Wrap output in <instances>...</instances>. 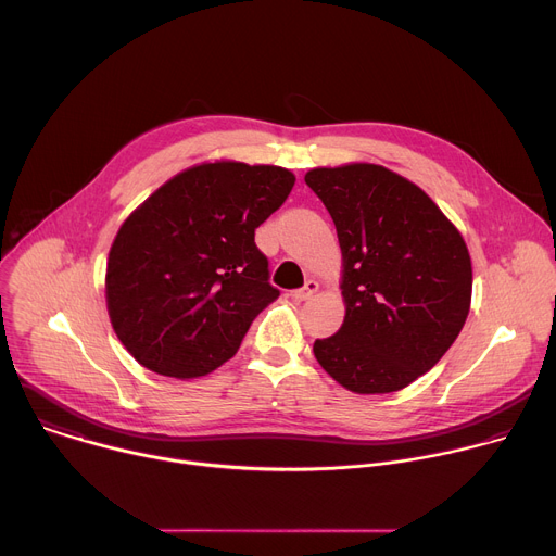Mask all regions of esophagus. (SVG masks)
Listing matches in <instances>:
<instances>
[{
	"label": "esophagus",
	"instance_id": "34e87169",
	"mask_svg": "<svg viewBox=\"0 0 556 556\" xmlns=\"http://www.w3.org/2000/svg\"><path fill=\"white\" fill-rule=\"evenodd\" d=\"M316 290H319V283H316L314 279H309V281H305L303 288L292 290V299H294V301H305V299H309Z\"/></svg>",
	"mask_w": 556,
	"mask_h": 556
}]
</instances>
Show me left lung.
I'll return each instance as SVG.
<instances>
[{
    "instance_id": "left-lung-1",
    "label": "left lung",
    "mask_w": 556,
    "mask_h": 556,
    "mask_svg": "<svg viewBox=\"0 0 556 556\" xmlns=\"http://www.w3.org/2000/svg\"><path fill=\"white\" fill-rule=\"evenodd\" d=\"M305 185L343 251L345 319L314 341V356L350 391H399L444 356L466 321L468 249L420 187L384 167L312 169Z\"/></svg>"
}]
</instances>
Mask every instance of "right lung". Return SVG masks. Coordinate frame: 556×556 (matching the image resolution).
<instances>
[{
  "instance_id": "add662e5",
  "label": "right lung",
  "mask_w": 556,
  "mask_h": 556,
  "mask_svg": "<svg viewBox=\"0 0 556 556\" xmlns=\"http://www.w3.org/2000/svg\"><path fill=\"white\" fill-rule=\"evenodd\" d=\"M292 187L281 167L208 163L172 178L125 219L105 290L114 332L140 365L195 378L235 356L279 296L255 228Z\"/></svg>"
}]
</instances>
